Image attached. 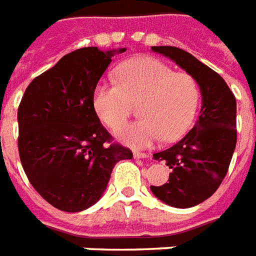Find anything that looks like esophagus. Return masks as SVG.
Returning <instances> with one entry per match:
<instances>
[{
  "label": "esophagus",
  "mask_w": 256,
  "mask_h": 256,
  "mask_svg": "<svg viewBox=\"0 0 256 256\" xmlns=\"http://www.w3.org/2000/svg\"><path fill=\"white\" fill-rule=\"evenodd\" d=\"M133 155L134 158H137V159H145V158H148V154H145V152H140V150H134Z\"/></svg>",
  "instance_id": "obj_1"
}]
</instances>
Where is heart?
<instances>
[{
	"mask_svg": "<svg viewBox=\"0 0 256 256\" xmlns=\"http://www.w3.org/2000/svg\"><path fill=\"white\" fill-rule=\"evenodd\" d=\"M118 84H98L93 92L96 114L112 130L128 122L133 104H140L137 122L118 132V138L137 148L156 141H177L196 119L200 89L185 71H174L154 58H136L116 70Z\"/></svg>",
	"mask_w": 256,
	"mask_h": 256,
	"instance_id": "heart-1",
	"label": "heart"
}]
</instances>
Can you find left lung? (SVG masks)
<instances>
[{"instance_id": "1", "label": "left lung", "mask_w": 256, "mask_h": 256, "mask_svg": "<svg viewBox=\"0 0 256 256\" xmlns=\"http://www.w3.org/2000/svg\"><path fill=\"white\" fill-rule=\"evenodd\" d=\"M152 50L172 58L198 80L202 110L198 122L185 137L154 155L166 160L172 172L168 182L150 186L163 203L188 208L198 206L220 188L229 170L237 142L236 98L220 74L176 46H152Z\"/></svg>"}]
</instances>
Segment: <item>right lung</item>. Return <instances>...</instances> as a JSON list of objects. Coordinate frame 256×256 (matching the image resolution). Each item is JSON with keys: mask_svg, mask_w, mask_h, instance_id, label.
Wrapping results in <instances>:
<instances>
[{"mask_svg": "<svg viewBox=\"0 0 256 256\" xmlns=\"http://www.w3.org/2000/svg\"><path fill=\"white\" fill-rule=\"evenodd\" d=\"M80 48L32 79L20 101L19 156L30 184L53 207L78 212L106 190L112 168L132 159L93 106V92L114 53Z\"/></svg>", "mask_w": 256, "mask_h": 256, "instance_id": "right-lung-1", "label": "right lung"}]
</instances>
